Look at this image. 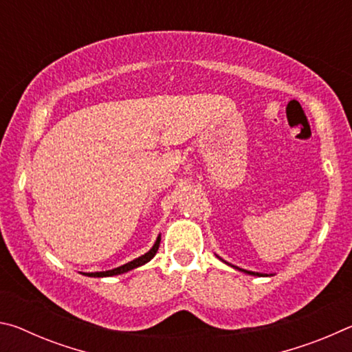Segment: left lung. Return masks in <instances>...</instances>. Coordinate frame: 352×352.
I'll use <instances>...</instances> for the list:
<instances>
[{
  "instance_id": "1",
  "label": "left lung",
  "mask_w": 352,
  "mask_h": 352,
  "mask_svg": "<svg viewBox=\"0 0 352 352\" xmlns=\"http://www.w3.org/2000/svg\"><path fill=\"white\" fill-rule=\"evenodd\" d=\"M231 267H234V265H231ZM234 269H237V270H242V269H239V267H234ZM242 272H245V273H248V275H261V273H254V272H248V270H242ZM262 276V275H261Z\"/></svg>"
}]
</instances>
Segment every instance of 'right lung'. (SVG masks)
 <instances>
[{
  "label": "right lung",
  "instance_id": "right-lung-1",
  "mask_svg": "<svg viewBox=\"0 0 352 352\" xmlns=\"http://www.w3.org/2000/svg\"><path fill=\"white\" fill-rule=\"evenodd\" d=\"M160 241H162V237L158 236L157 242L153 243V247L151 248V252H147L146 254L140 256V258L133 259L132 262H127V264H124L121 267H118V269H113V270H107V272H96V273H87L88 276H94V278H102V276H115V275H121V273H126L129 270H133L136 267L140 265H144L146 262L151 261L155 254L158 252V247H160Z\"/></svg>",
  "mask_w": 352,
  "mask_h": 352
}]
</instances>
